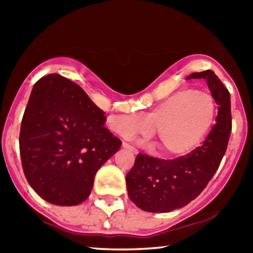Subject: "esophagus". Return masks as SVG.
Masks as SVG:
<instances>
[{"mask_svg": "<svg viewBox=\"0 0 253 253\" xmlns=\"http://www.w3.org/2000/svg\"><path fill=\"white\" fill-rule=\"evenodd\" d=\"M123 147H124V148H126V149H128V150H130L132 153H135V155H137V153H138V150L136 149L135 147L130 146L129 143H127V142H125V141L123 142Z\"/></svg>", "mask_w": 253, "mask_h": 253, "instance_id": "34e87169", "label": "esophagus"}]
</instances>
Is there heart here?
I'll use <instances>...</instances> for the list:
<instances>
[{"mask_svg": "<svg viewBox=\"0 0 253 253\" xmlns=\"http://www.w3.org/2000/svg\"><path fill=\"white\" fill-rule=\"evenodd\" d=\"M216 115V101L210 93L181 90L148 112L145 120L136 114H126L113 117L110 126L124 136H150L156 130L160 151L166 156L180 157L201 145L214 125Z\"/></svg>", "mask_w": 253, "mask_h": 253, "instance_id": "1", "label": "heart"}]
</instances>
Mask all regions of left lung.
<instances>
[{"label":"left lung","mask_w":253,"mask_h":253,"mask_svg":"<svg viewBox=\"0 0 253 253\" xmlns=\"http://www.w3.org/2000/svg\"><path fill=\"white\" fill-rule=\"evenodd\" d=\"M205 79L218 104L216 124L205 140L193 151L173 160L138 153L126 175L128 196L145 211L168 212L189 204L205 189L218 169L231 132L230 93L214 71L191 74Z\"/></svg>","instance_id":"left-lung-1"}]
</instances>
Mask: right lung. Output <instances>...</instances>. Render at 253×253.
I'll return each mask as SVG.
<instances>
[{
  "mask_svg": "<svg viewBox=\"0 0 253 253\" xmlns=\"http://www.w3.org/2000/svg\"><path fill=\"white\" fill-rule=\"evenodd\" d=\"M104 114L60 74L35 83L22 120L19 152L25 176L44 201L72 206L91 194L97 170L122 145L104 127Z\"/></svg>",
  "mask_w": 253,
  "mask_h": 253,
  "instance_id": "obj_1",
  "label": "right lung"
}]
</instances>
